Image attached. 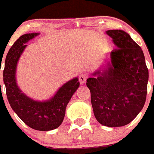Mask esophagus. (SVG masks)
Returning <instances> with one entry per match:
<instances>
[{
    "mask_svg": "<svg viewBox=\"0 0 154 154\" xmlns=\"http://www.w3.org/2000/svg\"><path fill=\"white\" fill-rule=\"evenodd\" d=\"M87 79H88V77H87L86 75H85V74H80L79 76V82H80V84H84L85 82H86Z\"/></svg>",
    "mask_w": 154,
    "mask_h": 154,
    "instance_id": "34e87169",
    "label": "esophagus"
}]
</instances>
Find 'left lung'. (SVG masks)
Segmentation results:
<instances>
[{
  "label": "left lung",
  "instance_id": "left-lung-1",
  "mask_svg": "<svg viewBox=\"0 0 154 154\" xmlns=\"http://www.w3.org/2000/svg\"><path fill=\"white\" fill-rule=\"evenodd\" d=\"M116 45L107 66L87 79L94 116L109 127H123L138 115L146 101L148 69L141 47L125 31L107 30Z\"/></svg>",
  "mask_w": 154,
  "mask_h": 154
}]
</instances>
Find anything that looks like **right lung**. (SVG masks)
I'll use <instances>...</instances> for the list:
<instances>
[{"mask_svg":"<svg viewBox=\"0 0 154 154\" xmlns=\"http://www.w3.org/2000/svg\"><path fill=\"white\" fill-rule=\"evenodd\" d=\"M38 34L37 33L24 34L14 42L6 57L3 76L7 100L19 118L30 128L48 131L57 128L62 124L66 106L79 87V82L78 78L69 81L51 100L45 102L31 100L19 90L16 81L18 60L27 46L25 43Z\"/></svg>","mask_w":154,"mask_h":154,"instance_id":"add662e5","label":"right lung"}]
</instances>
